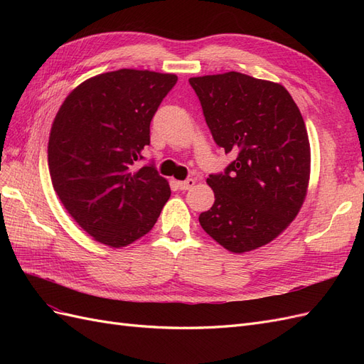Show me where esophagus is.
Returning a JSON list of instances; mask_svg holds the SVG:
<instances>
[{
	"mask_svg": "<svg viewBox=\"0 0 364 364\" xmlns=\"http://www.w3.org/2000/svg\"><path fill=\"white\" fill-rule=\"evenodd\" d=\"M196 185V181L194 179H186V181H182V182H178V188L185 191V190H190L193 188V186Z\"/></svg>",
	"mask_w": 364,
	"mask_h": 364,
	"instance_id": "obj_1",
	"label": "esophagus"
}]
</instances>
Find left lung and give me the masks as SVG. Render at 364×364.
Returning a JSON list of instances; mask_svg holds the SVG:
<instances>
[{"label":"left lung","instance_id":"left-lung-1","mask_svg":"<svg viewBox=\"0 0 364 364\" xmlns=\"http://www.w3.org/2000/svg\"><path fill=\"white\" fill-rule=\"evenodd\" d=\"M190 85L217 146L237 155L206 179L215 202L200 226L229 252L258 249L287 229L306 197L311 151L299 107L282 85L237 71Z\"/></svg>","mask_w":364,"mask_h":364}]
</instances>
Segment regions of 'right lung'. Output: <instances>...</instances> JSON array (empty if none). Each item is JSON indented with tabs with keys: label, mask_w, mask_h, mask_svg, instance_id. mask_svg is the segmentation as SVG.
<instances>
[{
	"label": "right lung",
	"mask_w": 364,
	"mask_h": 364,
	"mask_svg": "<svg viewBox=\"0 0 364 364\" xmlns=\"http://www.w3.org/2000/svg\"><path fill=\"white\" fill-rule=\"evenodd\" d=\"M176 74L118 70L70 92L53 121L48 168L62 205L85 232L109 247L144 237L171 194L153 165L135 170L150 144V121Z\"/></svg>",
	"instance_id": "right-lung-1"
}]
</instances>
